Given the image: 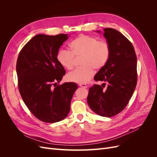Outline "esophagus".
Masks as SVG:
<instances>
[{
    "mask_svg": "<svg viewBox=\"0 0 157 157\" xmlns=\"http://www.w3.org/2000/svg\"><path fill=\"white\" fill-rule=\"evenodd\" d=\"M79 86H81V87H82V88H87V86L85 84H82V83H79Z\"/></svg>",
    "mask_w": 157,
    "mask_h": 157,
    "instance_id": "34e87169",
    "label": "esophagus"
}]
</instances>
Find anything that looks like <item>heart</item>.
<instances>
[{"instance_id":"1","label":"heart","mask_w":157,"mask_h":157,"mask_svg":"<svg viewBox=\"0 0 157 157\" xmlns=\"http://www.w3.org/2000/svg\"><path fill=\"white\" fill-rule=\"evenodd\" d=\"M71 52L61 49L56 59L63 68L70 70L75 65V58H80L81 67L71 71L67 75L68 81L86 83L91 78L93 69L99 70L106 65L111 54L110 46L107 42L87 35H80L69 44Z\"/></svg>"}]
</instances>
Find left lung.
Listing matches in <instances>:
<instances>
[{
	"instance_id": "8db88e82",
	"label": "left lung",
	"mask_w": 157,
	"mask_h": 157,
	"mask_svg": "<svg viewBox=\"0 0 157 157\" xmlns=\"http://www.w3.org/2000/svg\"><path fill=\"white\" fill-rule=\"evenodd\" d=\"M103 31L111 54L106 65L94 76V80L106 82L107 86L104 89L103 83L90 88L87 101L95 113L111 117L123 111L134 92L137 80V57L132 42L121 33L112 28H105Z\"/></svg>"
}]
</instances>
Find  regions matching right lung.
<instances>
[{
	"label": "right lung",
	"instance_id": "obj_1",
	"mask_svg": "<svg viewBox=\"0 0 157 157\" xmlns=\"http://www.w3.org/2000/svg\"><path fill=\"white\" fill-rule=\"evenodd\" d=\"M67 34L37 35L19 54L16 72L18 88L23 101L38 119L48 123L62 121L70 111L71 99L77 84L58 83L65 74L56 59Z\"/></svg>",
	"mask_w": 157,
	"mask_h": 157
}]
</instances>
